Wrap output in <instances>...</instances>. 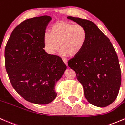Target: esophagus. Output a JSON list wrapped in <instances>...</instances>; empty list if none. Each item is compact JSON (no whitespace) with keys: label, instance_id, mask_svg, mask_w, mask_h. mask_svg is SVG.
<instances>
[{"label":"esophagus","instance_id":"34e87169","mask_svg":"<svg viewBox=\"0 0 125 125\" xmlns=\"http://www.w3.org/2000/svg\"><path fill=\"white\" fill-rule=\"evenodd\" d=\"M63 62H64V64H65L66 65H67V60H65V59H63Z\"/></svg>","mask_w":125,"mask_h":125}]
</instances>
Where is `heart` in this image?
<instances>
[{
	"instance_id": "1",
	"label": "heart",
	"mask_w": 125,
	"mask_h": 125,
	"mask_svg": "<svg viewBox=\"0 0 125 125\" xmlns=\"http://www.w3.org/2000/svg\"><path fill=\"white\" fill-rule=\"evenodd\" d=\"M87 36V31L82 25L58 21L51 26L50 33L44 34V48L48 54L54 55L60 47L62 55L74 57L83 49Z\"/></svg>"
}]
</instances>
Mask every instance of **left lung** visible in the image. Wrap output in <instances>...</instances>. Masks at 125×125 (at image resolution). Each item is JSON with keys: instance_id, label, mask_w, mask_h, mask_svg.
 <instances>
[{"instance_id": "obj_1", "label": "left lung", "mask_w": 125, "mask_h": 125, "mask_svg": "<svg viewBox=\"0 0 125 125\" xmlns=\"http://www.w3.org/2000/svg\"><path fill=\"white\" fill-rule=\"evenodd\" d=\"M69 19L82 25L87 31L82 51L68 61L84 88L89 103L106 107L113 103L121 85V70L118 56L109 39L94 22L79 18Z\"/></svg>"}]
</instances>
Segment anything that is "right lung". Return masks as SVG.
<instances>
[{
  "label": "right lung",
  "mask_w": 125,
  "mask_h": 125,
  "mask_svg": "<svg viewBox=\"0 0 125 125\" xmlns=\"http://www.w3.org/2000/svg\"><path fill=\"white\" fill-rule=\"evenodd\" d=\"M52 18L24 21L11 33L5 49V68L13 88L25 100L46 104L56 98V83L67 66L58 56L44 49L43 37Z\"/></svg>",
  "instance_id": "right-lung-1"
}]
</instances>
